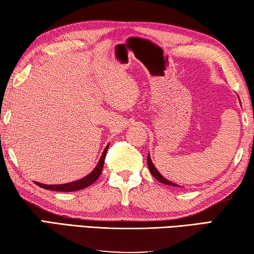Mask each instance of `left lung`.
Masks as SVG:
<instances>
[{
	"mask_svg": "<svg viewBox=\"0 0 254 254\" xmlns=\"http://www.w3.org/2000/svg\"><path fill=\"white\" fill-rule=\"evenodd\" d=\"M147 164H148V170H149V172L152 173V175L155 177V179H156L158 182H161V183H163V184H166V185H171V186H177L176 184H174V183H172V182H170V181H167L165 177H163L162 175H161V173H159L156 168H155V166H154V164L152 163V159H150V157H149V155L147 156ZM180 188V186H179Z\"/></svg>",
	"mask_w": 254,
	"mask_h": 254,
	"instance_id": "1",
	"label": "left lung"
}]
</instances>
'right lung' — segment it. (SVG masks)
I'll use <instances>...</instances> for the list:
<instances>
[{
	"mask_svg": "<svg viewBox=\"0 0 254 254\" xmlns=\"http://www.w3.org/2000/svg\"><path fill=\"white\" fill-rule=\"evenodd\" d=\"M107 150H108V146L105 148L104 153H102L101 157L99 159V163L97 164L95 170H93L88 176L83 177V179H81V180L71 182V183H68V184H60V185H47V184L37 183V182H35V184L42 189L50 190H59V192H74V190L86 189V188H88V186H90L93 182H96L98 180V177L100 176L101 172H102V167H104Z\"/></svg>",
	"mask_w": 254,
	"mask_h": 254,
	"instance_id": "right-lung-1",
	"label": "right lung"
}]
</instances>
